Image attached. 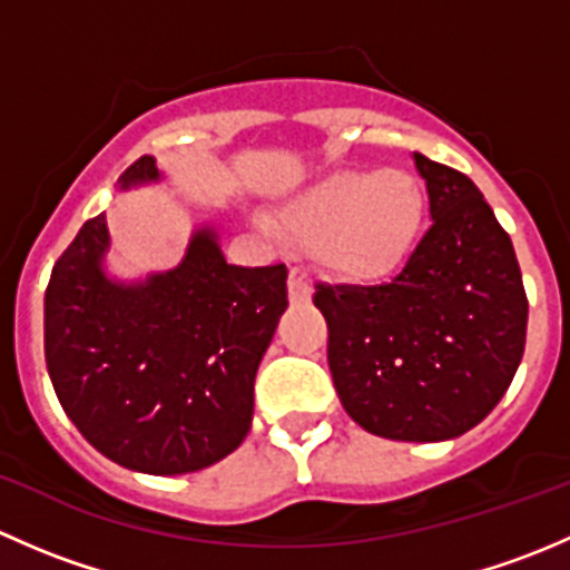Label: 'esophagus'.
<instances>
[{
  "instance_id": "esophagus-1",
  "label": "esophagus",
  "mask_w": 570,
  "mask_h": 570,
  "mask_svg": "<svg viewBox=\"0 0 570 570\" xmlns=\"http://www.w3.org/2000/svg\"><path fill=\"white\" fill-rule=\"evenodd\" d=\"M286 289H289V301L292 303H308L312 301V281H308V275L303 273V269H289V281H286Z\"/></svg>"
}]
</instances>
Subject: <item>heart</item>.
<instances>
[{
    "label": "heart",
    "instance_id": "b5f03b06",
    "mask_svg": "<svg viewBox=\"0 0 570 570\" xmlns=\"http://www.w3.org/2000/svg\"><path fill=\"white\" fill-rule=\"evenodd\" d=\"M424 220V189L407 170H344L292 200L284 226L317 239L322 262L350 278H372L407 256Z\"/></svg>",
    "mask_w": 570,
    "mask_h": 570
}]
</instances>
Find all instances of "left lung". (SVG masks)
I'll return each mask as SVG.
<instances>
[{
    "label": "left lung",
    "mask_w": 570,
    "mask_h": 570,
    "mask_svg": "<svg viewBox=\"0 0 570 570\" xmlns=\"http://www.w3.org/2000/svg\"><path fill=\"white\" fill-rule=\"evenodd\" d=\"M430 228L394 278L314 286L344 411L394 441H444L480 424L513 383L527 303L508 232L461 170L413 154Z\"/></svg>",
    "instance_id": "1"
}]
</instances>
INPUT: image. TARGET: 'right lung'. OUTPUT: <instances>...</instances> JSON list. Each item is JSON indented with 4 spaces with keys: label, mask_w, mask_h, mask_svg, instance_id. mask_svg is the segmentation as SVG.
Returning <instances> with one entry per match:
<instances>
[{
    "label": "right lung",
    "mask_w": 570,
    "mask_h": 570,
    "mask_svg": "<svg viewBox=\"0 0 570 570\" xmlns=\"http://www.w3.org/2000/svg\"><path fill=\"white\" fill-rule=\"evenodd\" d=\"M154 157L120 184L157 178ZM105 215L79 228L51 269L43 353L79 433L126 469L187 474L223 461L250 430L258 361L286 312V264H226L198 232L176 269L140 286L101 273Z\"/></svg>",
    "instance_id": "right-lung-1"
}]
</instances>
